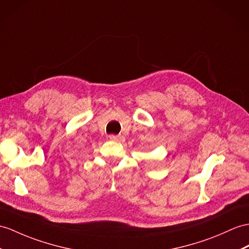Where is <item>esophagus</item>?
Returning a JSON list of instances; mask_svg holds the SVG:
<instances>
[{
    "label": "esophagus",
    "instance_id": "1",
    "mask_svg": "<svg viewBox=\"0 0 249 249\" xmlns=\"http://www.w3.org/2000/svg\"><path fill=\"white\" fill-rule=\"evenodd\" d=\"M108 138H110L111 141H114V142H119L124 141V137L123 135H114V134H112V135L108 136Z\"/></svg>",
    "mask_w": 249,
    "mask_h": 249
}]
</instances>
